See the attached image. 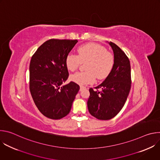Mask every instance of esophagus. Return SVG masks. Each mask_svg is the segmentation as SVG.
Instances as JSON below:
<instances>
[{"mask_svg":"<svg viewBox=\"0 0 160 160\" xmlns=\"http://www.w3.org/2000/svg\"><path fill=\"white\" fill-rule=\"evenodd\" d=\"M85 88H86V87H84V86H80V91H82V90H84V89H85Z\"/></svg>","mask_w":160,"mask_h":160,"instance_id":"1","label":"esophagus"}]
</instances>
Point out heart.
Instances as JSON below:
<instances>
[{
  "mask_svg": "<svg viewBox=\"0 0 160 160\" xmlns=\"http://www.w3.org/2000/svg\"><path fill=\"white\" fill-rule=\"evenodd\" d=\"M78 55L68 54L65 60L68 70L74 72L78 69L81 62H87L85 72H78L70 76V80L81 85L92 83L96 77L99 80L106 78L111 72L115 58L102 45L90 43L79 47Z\"/></svg>",
  "mask_w": 160,
  "mask_h": 160,
  "instance_id": "1",
  "label": "heart"
}]
</instances>
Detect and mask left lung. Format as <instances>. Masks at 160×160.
I'll use <instances>...</instances> for the list:
<instances>
[{"mask_svg":"<svg viewBox=\"0 0 160 160\" xmlns=\"http://www.w3.org/2000/svg\"><path fill=\"white\" fill-rule=\"evenodd\" d=\"M108 43L113 51L115 64L110 74L96 87L97 90L89 89L87 101L90 115L102 120L112 118L121 111L131 87L130 63L128 57L115 43L111 42Z\"/></svg>","mask_w":160,"mask_h":160,"instance_id":"left-lung-1","label":"left lung"}]
</instances>
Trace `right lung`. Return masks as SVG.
<instances>
[{
    "label": "right lung",
    "instance_id": "add662e5",
    "mask_svg": "<svg viewBox=\"0 0 160 160\" xmlns=\"http://www.w3.org/2000/svg\"><path fill=\"white\" fill-rule=\"evenodd\" d=\"M77 40L51 39L45 42L32 57L30 90L43 115L59 120L70 112L80 87L73 82L63 85L68 77L66 56Z\"/></svg>",
    "mask_w": 160,
    "mask_h": 160
}]
</instances>
